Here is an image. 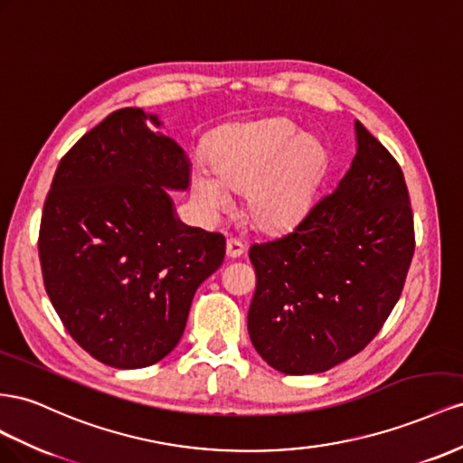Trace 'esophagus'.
<instances>
[{
  "instance_id": "34e87169",
  "label": "esophagus",
  "mask_w": 463,
  "mask_h": 463,
  "mask_svg": "<svg viewBox=\"0 0 463 463\" xmlns=\"http://www.w3.org/2000/svg\"><path fill=\"white\" fill-rule=\"evenodd\" d=\"M244 244L239 239H229L227 241V256L229 258H241L244 254Z\"/></svg>"
}]
</instances>
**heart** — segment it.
<instances>
[{
  "label": "heart",
  "instance_id": "1",
  "mask_svg": "<svg viewBox=\"0 0 463 463\" xmlns=\"http://www.w3.org/2000/svg\"><path fill=\"white\" fill-rule=\"evenodd\" d=\"M287 120L234 126L215 139L211 168L192 173V195L209 217L229 209L231 190H246V211L260 229L285 231L312 205L326 170V149L308 136L297 137Z\"/></svg>",
  "mask_w": 463,
  "mask_h": 463
}]
</instances>
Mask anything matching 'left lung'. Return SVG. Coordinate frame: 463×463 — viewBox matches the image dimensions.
Returning a JSON list of instances; mask_svg holds the SVG:
<instances>
[{
  "mask_svg": "<svg viewBox=\"0 0 463 463\" xmlns=\"http://www.w3.org/2000/svg\"><path fill=\"white\" fill-rule=\"evenodd\" d=\"M356 155L332 194L281 239L254 244L248 334L285 374H316L361 353L398 302L415 250L398 161L359 120Z\"/></svg>",
  "mask_w": 463,
  "mask_h": 463,
  "instance_id": "left-lung-1",
  "label": "left lung"
}]
</instances>
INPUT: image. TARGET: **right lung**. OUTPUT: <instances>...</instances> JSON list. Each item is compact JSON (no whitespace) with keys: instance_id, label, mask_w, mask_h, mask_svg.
Instances as JSON below:
<instances>
[{"instance_id":"add662e5","label":"right lung","mask_w":463,"mask_h":463,"mask_svg":"<svg viewBox=\"0 0 463 463\" xmlns=\"http://www.w3.org/2000/svg\"><path fill=\"white\" fill-rule=\"evenodd\" d=\"M122 109L65 153L44 202L38 256L52 307L97 361L143 368L173 351L192 298L224 260V236L184 224L166 190H188L190 161Z\"/></svg>"}]
</instances>
